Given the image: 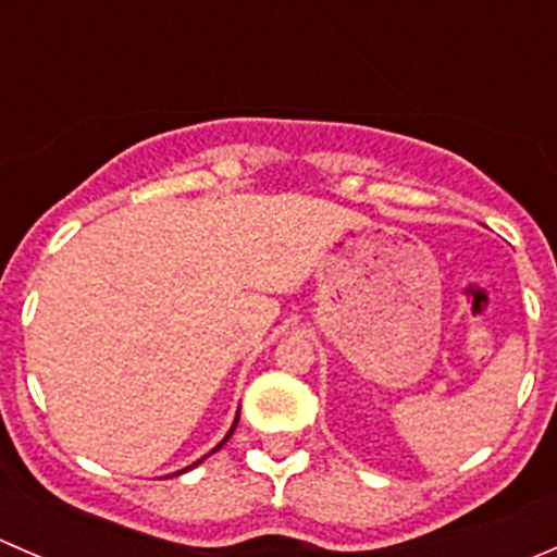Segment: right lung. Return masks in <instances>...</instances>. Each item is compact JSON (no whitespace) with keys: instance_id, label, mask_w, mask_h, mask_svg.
<instances>
[{"instance_id":"1","label":"right lung","mask_w":557,"mask_h":557,"mask_svg":"<svg viewBox=\"0 0 557 557\" xmlns=\"http://www.w3.org/2000/svg\"><path fill=\"white\" fill-rule=\"evenodd\" d=\"M237 423H239V418H237V420H234L232 431H228V434H226V436H223V442H221V445H218V447H212V450H210V453H218V450H221V447H223V445H226V442H228V436H232V434H234V429H237ZM210 453H207V455H210ZM207 455H205V458H207ZM205 458H199V460H196V463H194V466H199V463H201V460H205ZM194 466H188V469H194ZM188 469H183V471H188ZM183 471H177V474H183Z\"/></svg>"}]
</instances>
